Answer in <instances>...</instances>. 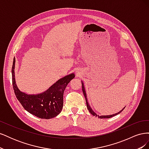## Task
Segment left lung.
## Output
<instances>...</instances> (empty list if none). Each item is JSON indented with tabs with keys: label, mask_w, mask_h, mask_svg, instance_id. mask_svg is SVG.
<instances>
[{
	"label": "left lung",
	"mask_w": 149,
	"mask_h": 149,
	"mask_svg": "<svg viewBox=\"0 0 149 149\" xmlns=\"http://www.w3.org/2000/svg\"><path fill=\"white\" fill-rule=\"evenodd\" d=\"M82 89H83V94H84V97H85V100H86V106H87V108H88V111L90 112V113H91V114H93V116H96V117H98V118H101V119H103V118H112V117H113V116H116V115H117V114H119V113H120V112L123 111V110H124V109H122L120 111H119V112H118V113H116V114H113V115H109V116H99V115H97L95 112H94L93 110H92V109L91 108V107H90V106H89V104H88V100H87V96H86V91H85V90H84V86H83V83H82Z\"/></svg>",
	"instance_id": "left-lung-1"
}]
</instances>
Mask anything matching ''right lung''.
Listing matches in <instances>:
<instances>
[{
  "label": "right lung",
  "mask_w": 149,
  "mask_h": 149,
  "mask_svg": "<svg viewBox=\"0 0 149 149\" xmlns=\"http://www.w3.org/2000/svg\"><path fill=\"white\" fill-rule=\"evenodd\" d=\"M15 58L12 68L13 89L17 100L24 109L30 114L41 119H49L59 114L63 105V93L71 79L74 78L71 74L60 79L47 91L37 95H28L18 89L15 81Z\"/></svg>",
  "instance_id": "obj_1"
}]
</instances>
